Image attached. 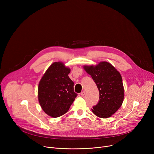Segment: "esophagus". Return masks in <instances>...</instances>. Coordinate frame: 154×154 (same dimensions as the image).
<instances>
[{"mask_svg": "<svg viewBox=\"0 0 154 154\" xmlns=\"http://www.w3.org/2000/svg\"><path fill=\"white\" fill-rule=\"evenodd\" d=\"M85 91H83V92H82L81 93H80V95H81L82 97H84L85 95Z\"/></svg>", "mask_w": 154, "mask_h": 154, "instance_id": "1", "label": "esophagus"}]
</instances>
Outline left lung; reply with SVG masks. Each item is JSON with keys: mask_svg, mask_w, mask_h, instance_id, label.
I'll return each instance as SVG.
<instances>
[{"mask_svg": "<svg viewBox=\"0 0 154 154\" xmlns=\"http://www.w3.org/2000/svg\"><path fill=\"white\" fill-rule=\"evenodd\" d=\"M84 68L91 75L99 91V100L93 106V113L100 118L110 117L122 106L124 100V89L121 75L107 62Z\"/></svg>", "mask_w": 154, "mask_h": 154, "instance_id": "left-lung-1", "label": "left lung"}]
</instances>
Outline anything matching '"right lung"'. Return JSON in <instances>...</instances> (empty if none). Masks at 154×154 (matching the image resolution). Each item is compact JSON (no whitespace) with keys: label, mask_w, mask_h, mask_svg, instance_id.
I'll return each instance as SVG.
<instances>
[{"label":"right lung","mask_w":154,"mask_h":154,"mask_svg":"<svg viewBox=\"0 0 154 154\" xmlns=\"http://www.w3.org/2000/svg\"><path fill=\"white\" fill-rule=\"evenodd\" d=\"M70 69L62 62H54L46 70L38 88V98L42 110L52 117L68 112L77 94L69 78Z\"/></svg>","instance_id":"obj_1"}]
</instances>
